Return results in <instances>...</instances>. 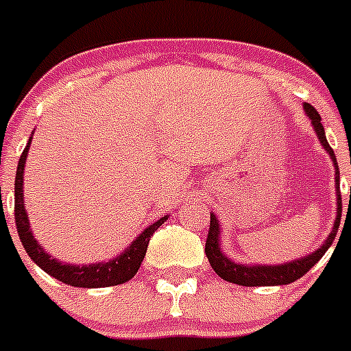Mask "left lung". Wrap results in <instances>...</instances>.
<instances>
[{"mask_svg": "<svg viewBox=\"0 0 351 351\" xmlns=\"http://www.w3.org/2000/svg\"><path fill=\"white\" fill-rule=\"evenodd\" d=\"M304 112L306 117L310 118L311 127H313L315 134H317L318 141L322 144L324 151L330 156L334 165V176H336V219H334V226L330 230L329 237L326 239V242L318 247L317 250H313L308 256L300 257V259H294V261L282 263V265H242V263L233 261L231 257H228L226 254L221 249V228H219V219L215 217L210 212V228H208V237L207 243H205V254H207V259L210 263L212 269H214L217 275L223 278V280L231 282V284L237 285H245V287H269V285H287L295 282L298 278H301L303 275H306L310 271V268H313L320 259H322L324 254L329 250V247L332 245L334 239H336L337 228H339V221H341V193H339V169H337L336 154H334L332 147L329 146L326 139V130H324L322 118L317 112V109L313 106H310L308 102L303 104Z\"/></svg>", "mask_w": 351, "mask_h": 351, "instance_id": "8db88e82", "label": "left lung"}]
</instances>
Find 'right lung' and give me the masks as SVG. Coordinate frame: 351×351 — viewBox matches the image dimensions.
<instances>
[{"label": "right lung", "mask_w": 351, "mask_h": 351, "mask_svg": "<svg viewBox=\"0 0 351 351\" xmlns=\"http://www.w3.org/2000/svg\"><path fill=\"white\" fill-rule=\"evenodd\" d=\"M31 139L33 137H29L27 146L22 151V156L17 165V173H15V224H17L19 239H21L27 256L43 271H47L48 275L57 278L62 284L71 285V287H111V285H120L130 280L132 276L137 273V269L141 268V265H143L151 237H153L154 231L169 219V215H163L162 219L149 224L146 230H143L139 237L134 239V242L123 252L118 254L117 257H111L108 261L88 263V265H69V263L59 261L53 256H50L43 249V245L34 239L33 231H31V223H29L27 217V210H25L24 205V170L29 147H31Z\"/></svg>", "instance_id": "right-lung-1"}]
</instances>
